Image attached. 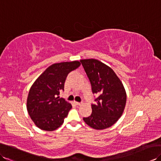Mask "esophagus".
Masks as SVG:
<instances>
[{"instance_id":"34e87169","label":"esophagus","mask_w":161,"mask_h":161,"mask_svg":"<svg viewBox=\"0 0 161 161\" xmlns=\"http://www.w3.org/2000/svg\"><path fill=\"white\" fill-rule=\"evenodd\" d=\"M74 103H75V104L77 106H80L82 104L81 103H78V102H74Z\"/></svg>"}]
</instances>
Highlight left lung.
I'll use <instances>...</instances> for the list:
<instances>
[{"label":"left lung","mask_w":161,"mask_h":161,"mask_svg":"<svg viewBox=\"0 0 161 161\" xmlns=\"http://www.w3.org/2000/svg\"><path fill=\"white\" fill-rule=\"evenodd\" d=\"M97 96L92 104V113L83 117L88 126L96 130L111 127L121 116L126 103L124 85L114 71L101 61L89 58L80 61Z\"/></svg>","instance_id":"8db88e82"}]
</instances>
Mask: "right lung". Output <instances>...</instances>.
<instances>
[{"mask_svg":"<svg viewBox=\"0 0 161 161\" xmlns=\"http://www.w3.org/2000/svg\"><path fill=\"white\" fill-rule=\"evenodd\" d=\"M80 65L79 61L54 64L35 80L27 98V111L35 124L43 130L53 131L60 127L68 116L71 104L59 98L64 91L68 74Z\"/></svg>","mask_w":161,"mask_h":161,"instance_id":"add662e5","label":"right lung"}]
</instances>
